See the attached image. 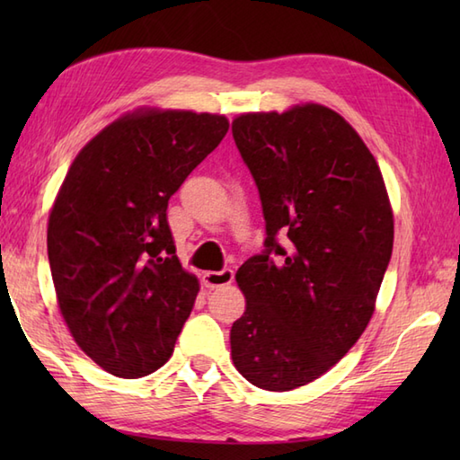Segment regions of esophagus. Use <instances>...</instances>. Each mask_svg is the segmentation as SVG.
<instances>
[{
  "label": "esophagus",
  "instance_id": "obj_1",
  "mask_svg": "<svg viewBox=\"0 0 460 460\" xmlns=\"http://www.w3.org/2000/svg\"><path fill=\"white\" fill-rule=\"evenodd\" d=\"M233 279H235V275H233L231 269L209 270V272H205V275H203V282H205V287H208V288H221L225 285H231Z\"/></svg>",
  "mask_w": 460,
  "mask_h": 460
}]
</instances>
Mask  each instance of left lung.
I'll list each match as a JSON object with an SVG mask.
<instances>
[{
  "instance_id": "obj_1",
  "label": "left lung",
  "mask_w": 460,
  "mask_h": 460,
  "mask_svg": "<svg viewBox=\"0 0 460 460\" xmlns=\"http://www.w3.org/2000/svg\"><path fill=\"white\" fill-rule=\"evenodd\" d=\"M231 130L267 223L265 251L235 275L247 310L231 358L252 385L290 392L364 334L392 259V205L367 146L326 106L241 114Z\"/></svg>"
}]
</instances>
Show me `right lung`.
<instances>
[{"label": "right lung", "mask_w": 460, "mask_h": 460, "mask_svg": "<svg viewBox=\"0 0 460 460\" xmlns=\"http://www.w3.org/2000/svg\"><path fill=\"white\" fill-rule=\"evenodd\" d=\"M229 130L219 114L142 111L76 155L49 215L58 308L76 344L124 379L162 367L199 282L175 255L168 201Z\"/></svg>", "instance_id": "obj_1"}]
</instances>
